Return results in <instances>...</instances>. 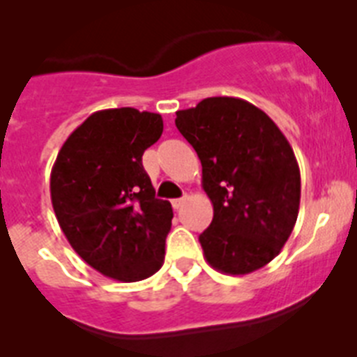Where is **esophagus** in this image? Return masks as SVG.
Here are the masks:
<instances>
[{
	"label": "esophagus",
	"mask_w": 357,
	"mask_h": 357,
	"mask_svg": "<svg viewBox=\"0 0 357 357\" xmlns=\"http://www.w3.org/2000/svg\"><path fill=\"white\" fill-rule=\"evenodd\" d=\"M182 202H184V198H175V200H172V206H173V209H181Z\"/></svg>",
	"instance_id": "obj_1"
}]
</instances>
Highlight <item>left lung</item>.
Here are the masks:
<instances>
[{"mask_svg":"<svg viewBox=\"0 0 357 357\" xmlns=\"http://www.w3.org/2000/svg\"><path fill=\"white\" fill-rule=\"evenodd\" d=\"M175 125L202 162L214 216L200 234L207 263L245 275L279 255L301 206V169L284 134L252 103L230 96L178 110Z\"/></svg>","mask_w":357,"mask_h":357,"instance_id":"left-lung-1","label":"left lung"}]
</instances>
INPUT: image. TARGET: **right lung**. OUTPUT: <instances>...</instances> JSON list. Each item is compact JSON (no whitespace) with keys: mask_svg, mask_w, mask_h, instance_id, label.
<instances>
[{"mask_svg":"<svg viewBox=\"0 0 357 357\" xmlns=\"http://www.w3.org/2000/svg\"><path fill=\"white\" fill-rule=\"evenodd\" d=\"M162 118L132 107L98 110L62 144L50 178L52 204L69 245L85 263L121 282L162 266L173 209L155 198L143 153Z\"/></svg>","mask_w":357,"mask_h":357,"instance_id":"add662e5","label":"right lung"}]
</instances>
